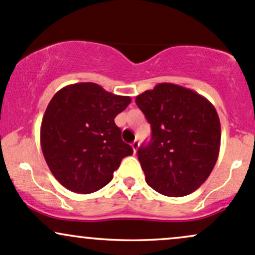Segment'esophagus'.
I'll use <instances>...</instances> for the list:
<instances>
[{
  "label": "esophagus",
  "instance_id": "1",
  "mask_svg": "<svg viewBox=\"0 0 255 255\" xmlns=\"http://www.w3.org/2000/svg\"><path fill=\"white\" fill-rule=\"evenodd\" d=\"M132 147H133L134 153H135L136 151H138V147H139V141H138V140H134V141L132 142Z\"/></svg>",
  "mask_w": 255,
  "mask_h": 255
}]
</instances>
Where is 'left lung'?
Masks as SVG:
<instances>
[{"instance_id":"obj_1","label":"left lung","mask_w":255,"mask_h":255,"mask_svg":"<svg viewBox=\"0 0 255 255\" xmlns=\"http://www.w3.org/2000/svg\"><path fill=\"white\" fill-rule=\"evenodd\" d=\"M151 125L138 149L147 185L169 197L186 196L213 170L220 149V121L209 100L191 89L158 83L135 98Z\"/></svg>"}]
</instances>
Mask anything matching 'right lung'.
Segmentation results:
<instances>
[{"instance_id": "obj_1", "label": "right lung", "mask_w": 255, "mask_h": 255, "mask_svg": "<svg viewBox=\"0 0 255 255\" xmlns=\"http://www.w3.org/2000/svg\"><path fill=\"white\" fill-rule=\"evenodd\" d=\"M132 99L97 83H75L54 94L43 115L41 147L55 179L77 194H91L111 181L133 149L114 119Z\"/></svg>"}]
</instances>
